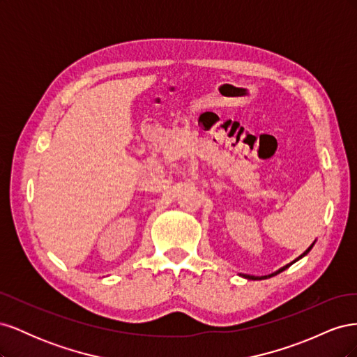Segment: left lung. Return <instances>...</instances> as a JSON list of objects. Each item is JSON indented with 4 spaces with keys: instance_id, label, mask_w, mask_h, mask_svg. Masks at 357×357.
Instances as JSON below:
<instances>
[{
    "instance_id": "1",
    "label": "left lung",
    "mask_w": 357,
    "mask_h": 357,
    "mask_svg": "<svg viewBox=\"0 0 357 357\" xmlns=\"http://www.w3.org/2000/svg\"><path fill=\"white\" fill-rule=\"evenodd\" d=\"M312 245H314V243H312V244H311V245H310V247L307 248V250H305L304 253H302V255H301V256H299L298 259H295V261H294V262H290V264H287L286 266H283V268H280V269H278V271H275V273H273V274H269V275H265V277H255V275H243V277H245V278H248V280H264V278H268V277H273V275H277V274H280V273H282V271H284V269H287V268H289V266H290L291 264H295L296 261H299V259H301V257H304V256H305V255H307V253H308V252L311 250V248H312Z\"/></svg>"
}]
</instances>
